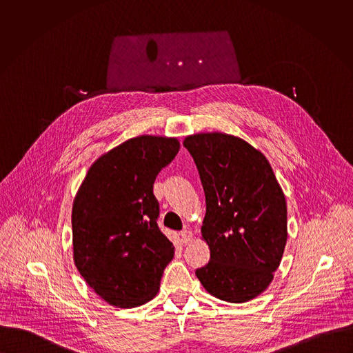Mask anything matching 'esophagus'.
<instances>
[{
	"instance_id": "1",
	"label": "esophagus",
	"mask_w": 353,
	"mask_h": 353,
	"mask_svg": "<svg viewBox=\"0 0 353 353\" xmlns=\"http://www.w3.org/2000/svg\"><path fill=\"white\" fill-rule=\"evenodd\" d=\"M181 238H182L183 243H189L193 241V234L189 230H183V231H181Z\"/></svg>"
}]
</instances>
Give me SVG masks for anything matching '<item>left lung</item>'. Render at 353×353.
Returning a JSON list of instances; mask_svg holds the SVG:
<instances>
[{"label":"left lung","mask_w":353,"mask_h":353,"mask_svg":"<svg viewBox=\"0 0 353 353\" xmlns=\"http://www.w3.org/2000/svg\"><path fill=\"white\" fill-rule=\"evenodd\" d=\"M205 193L202 239L209 262L196 270L217 299L249 302L273 280L287 243V202L262 152L225 133L188 136Z\"/></svg>","instance_id":"obj_1"}]
</instances>
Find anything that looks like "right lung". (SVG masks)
Wrapping results in <instances>:
<instances>
[{
  "instance_id": "add662e5",
  "label": "right lung",
  "mask_w": 353,
  "mask_h": 353,
  "mask_svg": "<svg viewBox=\"0 0 353 353\" xmlns=\"http://www.w3.org/2000/svg\"><path fill=\"white\" fill-rule=\"evenodd\" d=\"M179 151L174 137L139 136L90 167L72 208L73 259L105 302L132 308L152 301L174 246L157 227L153 183Z\"/></svg>"
}]
</instances>
